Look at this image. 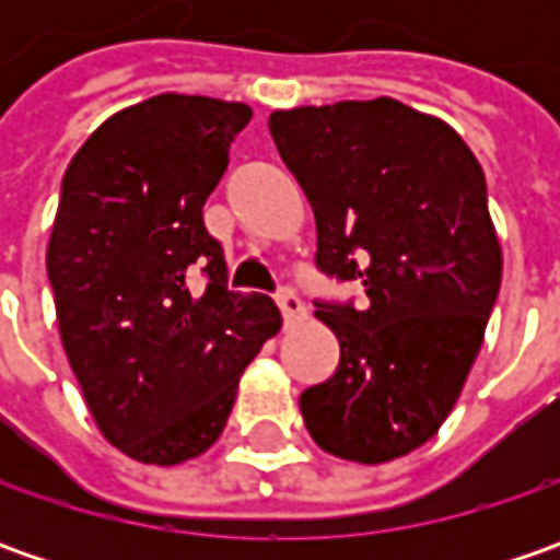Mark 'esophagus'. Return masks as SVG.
Wrapping results in <instances>:
<instances>
[{
    "instance_id": "esophagus-1",
    "label": "esophagus",
    "mask_w": 560,
    "mask_h": 560,
    "mask_svg": "<svg viewBox=\"0 0 560 560\" xmlns=\"http://www.w3.org/2000/svg\"><path fill=\"white\" fill-rule=\"evenodd\" d=\"M277 305H280V312H283V320H287V324L302 320V317H305V312H308V308H305V302H302V299H299V295H295L290 287H283V290L277 292Z\"/></svg>"
}]
</instances>
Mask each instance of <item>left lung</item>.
<instances>
[{
  "instance_id": "8db88e82",
  "label": "left lung",
  "mask_w": 560,
  "mask_h": 560,
  "mask_svg": "<svg viewBox=\"0 0 560 560\" xmlns=\"http://www.w3.org/2000/svg\"><path fill=\"white\" fill-rule=\"evenodd\" d=\"M268 127L314 208V265L368 295L314 302L339 364L299 398L305 427L346 462L401 458L455 408L499 299L483 167L445 120L386 96L273 112Z\"/></svg>"
}]
</instances>
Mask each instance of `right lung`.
Returning a JSON list of instances; mask_svg holds the SVG:
<instances>
[{
    "label": "right lung",
    "mask_w": 560,
    "mask_h": 560,
    "mask_svg": "<svg viewBox=\"0 0 560 560\" xmlns=\"http://www.w3.org/2000/svg\"><path fill=\"white\" fill-rule=\"evenodd\" d=\"M248 120L243 102L162 93L105 120L61 180L46 248L61 346L102 436L142 464L211 448L283 324L268 295L226 290L202 221Z\"/></svg>",
    "instance_id": "1"
}]
</instances>
